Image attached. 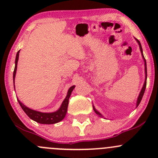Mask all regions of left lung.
I'll list each match as a JSON object with an SVG mask.
<instances>
[{
    "mask_svg": "<svg viewBox=\"0 0 158 158\" xmlns=\"http://www.w3.org/2000/svg\"><path fill=\"white\" fill-rule=\"evenodd\" d=\"M135 40H136V41L138 43V44H139V47H140V49H141V55H142V57H143V59H144V66H145V81H144V85H143L142 89H141V92H140L139 95H138V100H137L136 107H138V106H139L140 102H141V99H142V97H143V95H144V91H145V89H146V85H147V64H146V60H145V59H144V55H143V50H142V47H141V43H140V41L138 40H137L136 38H135ZM93 109H94V111H95V112L97 114H98V115L101 116V117L102 116L101 114H100L99 112H98V111H97L96 109H95V108H94V106H93Z\"/></svg>",
    "mask_w": 158,
    "mask_h": 158,
    "instance_id": "8db88e82",
    "label": "left lung"
}]
</instances>
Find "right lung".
Here are the masks:
<instances>
[{"label": "right lung", "instance_id": "add662e5", "mask_svg": "<svg viewBox=\"0 0 158 158\" xmlns=\"http://www.w3.org/2000/svg\"><path fill=\"white\" fill-rule=\"evenodd\" d=\"M19 52H20V51L17 52V56H16L15 68H14V74H13L14 84V79H15L16 71H17V62H18V59H19ZM74 88H75V85H73V86L70 87L69 90H68L67 95H66L64 101H63V103H62L60 108L57 110L56 111H54V112L44 113V112H40V111H35V110H33V109H30L28 107H27L26 106H24L23 103L20 102V100L19 99L17 100H18V102L19 104H20V107L22 108V109L24 111V112L27 114L28 117H29L30 118H31L32 120L35 121V122L40 124H47V125L55 124V123H57V122H60V121L63 120V119L65 118V116H66V112H67L68 104H69V98Z\"/></svg>", "mask_w": 158, "mask_h": 158}]
</instances>
